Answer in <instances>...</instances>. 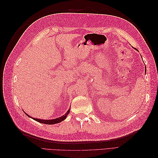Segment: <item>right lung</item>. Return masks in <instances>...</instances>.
I'll list each match as a JSON object with an SVG mask.
<instances>
[{"label": "right lung", "mask_w": 158, "mask_h": 158, "mask_svg": "<svg viewBox=\"0 0 158 158\" xmlns=\"http://www.w3.org/2000/svg\"><path fill=\"white\" fill-rule=\"evenodd\" d=\"M69 112H70V109H69V110H68V111L66 112V113L64 114V115H63V116L57 118L51 119V120H43V119L33 118V117H31L30 116L28 115V114H26V113H25L27 114V115L28 117H30L32 118L33 119V120H35V121H37V122L41 123H44V124H47V125H53V124L59 123H60L61 121H64V119L66 118V117H67V115H68V114L69 113Z\"/></svg>", "instance_id": "obj_1"}]
</instances>
